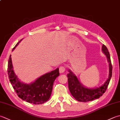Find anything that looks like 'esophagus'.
<instances>
[{"instance_id": "obj_1", "label": "esophagus", "mask_w": 120, "mask_h": 120, "mask_svg": "<svg viewBox=\"0 0 120 120\" xmlns=\"http://www.w3.org/2000/svg\"><path fill=\"white\" fill-rule=\"evenodd\" d=\"M65 71V67L64 65H62L60 66L59 68V72L61 73H63Z\"/></svg>"}]
</instances>
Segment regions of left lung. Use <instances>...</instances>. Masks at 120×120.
<instances>
[{"label":"left lung","mask_w":120,"mask_h":120,"mask_svg":"<svg viewBox=\"0 0 120 120\" xmlns=\"http://www.w3.org/2000/svg\"><path fill=\"white\" fill-rule=\"evenodd\" d=\"M101 50L106 56L107 61L109 63V76L106 81L101 86L93 88L86 87L79 81L77 76L71 70H68L69 73L67 74V76L69 90L73 97L78 101L85 102L98 99L105 93L107 90L112 77V66L110 53L104 45H102Z\"/></svg>","instance_id":"left-lung-1"}]
</instances>
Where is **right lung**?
I'll return each mask as SVG.
<instances>
[{"mask_svg": "<svg viewBox=\"0 0 120 120\" xmlns=\"http://www.w3.org/2000/svg\"><path fill=\"white\" fill-rule=\"evenodd\" d=\"M22 39L16 44L13 51ZM9 79L18 96L23 100L35 105L42 104L50 97L52 86L56 79L59 75V68L40 76L30 84L21 82L15 74L10 55L8 61Z\"/></svg>", "mask_w": 120, "mask_h": 120, "instance_id": "right-lung-1", "label": "right lung"}]
</instances>
